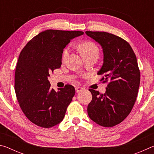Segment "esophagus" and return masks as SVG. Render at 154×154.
Masks as SVG:
<instances>
[{
  "instance_id": "1",
  "label": "esophagus",
  "mask_w": 154,
  "mask_h": 154,
  "mask_svg": "<svg viewBox=\"0 0 154 154\" xmlns=\"http://www.w3.org/2000/svg\"><path fill=\"white\" fill-rule=\"evenodd\" d=\"M82 90H83V88L82 87H76V88H75V91H76L77 93L82 92Z\"/></svg>"
}]
</instances>
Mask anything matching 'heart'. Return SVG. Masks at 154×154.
<instances>
[{
  "mask_svg": "<svg viewBox=\"0 0 154 154\" xmlns=\"http://www.w3.org/2000/svg\"><path fill=\"white\" fill-rule=\"evenodd\" d=\"M77 48L79 49L80 53L82 54L83 58L92 56L98 57V56L99 50L98 47L96 46L95 43L90 42V41H85V42L81 43L77 45ZM69 48L64 49V50L63 51V54H62V58H66L68 54H69Z\"/></svg>",
  "mask_w": 154,
  "mask_h": 154,
  "instance_id": "b5f03b06",
  "label": "heart"
}]
</instances>
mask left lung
<instances>
[{
	"label": "left lung",
	"mask_w": 154,
	"mask_h": 154,
	"mask_svg": "<svg viewBox=\"0 0 154 154\" xmlns=\"http://www.w3.org/2000/svg\"><path fill=\"white\" fill-rule=\"evenodd\" d=\"M86 35L101 45L103 64L98 75L108 82L105 94L89 89L92 95L88 114L96 124L113 127L128 116L136 101L140 84V71L130 44L113 34L86 31Z\"/></svg>",
	"instance_id": "8db88e82"
}]
</instances>
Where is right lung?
<instances>
[{"label": "right lung", "mask_w": 154, "mask_h": 154, "mask_svg": "<svg viewBox=\"0 0 154 154\" xmlns=\"http://www.w3.org/2000/svg\"><path fill=\"white\" fill-rule=\"evenodd\" d=\"M82 35V31H43L20 52L15 72V94L23 113L36 126L48 128L63 120L75 88L66 85L56 92L48 77L60 68L63 49Z\"/></svg>", "instance_id": "obj_1"}]
</instances>
